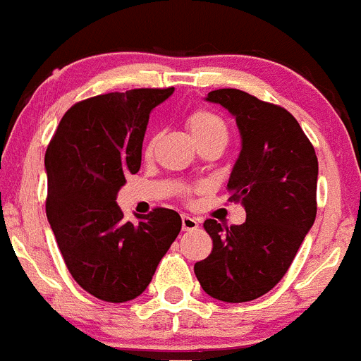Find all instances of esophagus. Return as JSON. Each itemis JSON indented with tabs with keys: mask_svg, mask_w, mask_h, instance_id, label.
<instances>
[{
	"mask_svg": "<svg viewBox=\"0 0 361 361\" xmlns=\"http://www.w3.org/2000/svg\"><path fill=\"white\" fill-rule=\"evenodd\" d=\"M198 228V221L191 216L183 214V230H197Z\"/></svg>",
	"mask_w": 361,
	"mask_h": 361,
	"instance_id": "obj_1",
	"label": "esophagus"
}]
</instances>
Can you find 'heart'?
<instances>
[{
  "label": "heart",
  "mask_w": 361,
  "mask_h": 361,
  "mask_svg": "<svg viewBox=\"0 0 361 361\" xmlns=\"http://www.w3.org/2000/svg\"><path fill=\"white\" fill-rule=\"evenodd\" d=\"M188 127H190L191 135L197 140L198 145H202V143L205 142H212V140H221V142L226 143V138H228L226 123L223 122L221 116L216 115L211 109H193V111L188 115ZM152 147L154 138H150L149 143H147V152H150Z\"/></svg>",
  "instance_id": "b5f03b06"
}]
</instances>
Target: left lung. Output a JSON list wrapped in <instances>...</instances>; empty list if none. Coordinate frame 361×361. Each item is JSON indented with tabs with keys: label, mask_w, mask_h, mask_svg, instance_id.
<instances>
[{
	"label": "left lung",
	"mask_w": 361,
	"mask_h": 361,
	"mask_svg": "<svg viewBox=\"0 0 361 361\" xmlns=\"http://www.w3.org/2000/svg\"><path fill=\"white\" fill-rule=\"evenodd\" d=\"M205 101L234 115L241 152L230 173V202H241L243 225L205 219L212 239L207 259L195 264L202 289L226 303L269 293L293 264L317 214L319 164L314 145L281 106L235 88L209 92Z\"/></svg>",
	"instance_id": "obj_1"
}]
</instances>
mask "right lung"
I'll return each instance as SVG.
<instances>
[{
	"label": "right lung",
	"mask_w": 361,
	"mask_h": 361,
	"mask_svg": "<svg viewBox=\"0 0 361 361\" xmlns=\"http://www.w3.org/2000/svg\"><path fill=\"white\" fill-rule=\"evenodd\" d=\"M171 88H135L72 106L46 152V214L68 273L108 303L138 298L180 232V216L156 207L127 221L116 195L142 166L149 115Z\"/></svg>",
	"instance_id": "right-lung-1"
}]
</instances>
